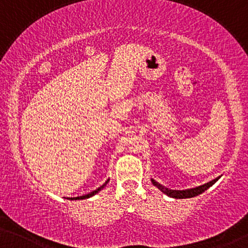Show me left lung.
<instances>
[{
    "label": "left lung",
    "instance_id": "1",
    "mask_svg": "<svg viewBox=\"0 0 248 248\" xmlns=\"http://www.w3.org/2000/svg\"><path fill=\"white\" fill-rule=\"evenodd\" d=\"M219 178H220V176H219V177H217V178L212 179V181L207 182V183L203 184V186H196V187H190V189H184V190L169 189V187L162 186V184L158 183V182H156L154 178H152V183L156 187H157L160 191L163 192L164 195L169 196V197H171V198L183 199V198H192V197H196V196L201 195V193H203L204 191H205V190L209 189L210 186H212L213 184H215Z\"/></svg>",
    "mask_w": 248,
    "mask_h": 248
}]
</instances>
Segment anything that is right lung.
I'll return each mask as SVG.
<instances>
[{
  "mask_svg": "<svg viewBox=\"0 0 248 248\" xmlns=\"http://www.w3.org/2000/svg\"><path fill=\"white\" fill-rule=\"evenodd\" d=\"M108 182H109V178H108L107 181L105 182V183L102 184V186H101L100 187H98V189H95L94 191H92V192H90V193H86V195H84V196H79V197H73V198H72V197H71V198L69 197V198H67V199H70V201H79V199H87V198H91V197H93V196L96 195V193H98L99 191H101V190L104 189V187L107 186V183H108Z\"/></svg>",
  "mask_w": 248,
  "mask_h": 248,
  "instance_id": "1",
  "label": "right lung"
}]
</instances>
